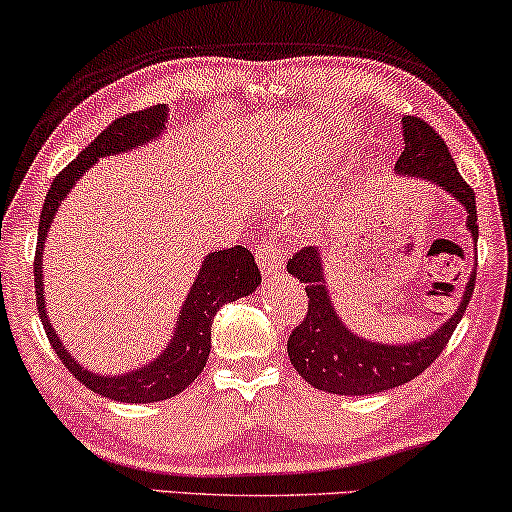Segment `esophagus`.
I'll return each instance as SVG.
<instances>
[{
    "label": "esophagus",
    "mask_w": 512,
    "mask_h": 512,
    "mask_svg": "<svg viewBox=\"0 0 512 512\" xmlns=\"http://www.w3.org/2000/svg\"><path fill=\"white\" fill-rule=\"evenodd\" d=\"M284 258H287V249H284V244H280L277 240L263 242L261 251H258V265H261L263 275L265 277L282 275Z\"/></svg>",
    "instance_id": "esophagus-1"
}]
</instances>
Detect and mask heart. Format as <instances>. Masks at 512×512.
Segmentation results:
<instances>
[{"instance_id": "b5f03b06", "label": "heart", "mask_w": 512, "mask_h": 512, "mask_svg": "<svg viewBox=\"0 0 512 512\" xmlns=\"http://www.w3.org/2000/svg\"><path fill=\"white\" fill-rule=\"evenodd\" d=\"M284 171H282V188L284 190H294V192H298V190H303L305 188V183H308V178H305L303 174H296L294 169L291 167H282Z\"/></svg>"}]
</instances>
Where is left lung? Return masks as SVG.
Wrapping results in <instances>:
<instances>
[{"instance_id":"left-lung-1","label":"left lung","mask_w":512,"mask_h":512,"mask_svg":"<svg viewBox=\"0 0 512 512\" xmlns=\"http://www.w3.org/2000/svg\"><path fill=\"white\" fill-rule=\"evenodd\" d=\"M402 126L404 152L397 159V171L404 176L426 178L451 192L466 209V225L477 240L480 232H477L475 190L463 181L442 136L435 134L426 119L414 115L404 117ZM287 270L305 284V296H308V313L289 334V360L310 386L336 395L383 393L423 374L447 348L475 289V275H470L459 310L437 329V334L411 345H381L362 341L338 320L329 301L317 249L303 247L296 251L289 258Z\"/></svg>"}]
</instances>
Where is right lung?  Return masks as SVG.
<instances>
[{
	"label": "right lung",
	"instance_id": "obj_1",
	"mask_svg": "<svg viewBox=\"0 0 512 512\" xmlns=\"http://www.w3.org/2000/svg\"><path fill=\"white\" fill-rule=\"evenodd\" d=\"M167 119V105H150V108L126 112L117 117L108 129L94 138L89 148L79 152L77 159L65 167L61 174L53 178L49 195L44 199L42 216H39V235H37V254H35V296L39 320L44 324L46 338L51 348L61 357V362L70 369V374L77 378L82 386L94 390L101 397H110L117 402L145 404L169 400L190 386L195 378L202 374L211 350V322L225 303L237 301V298L249 296L261 282V272L254 261V254L244 247H232L223 251H214L204 258L202 270H199L195 284H192L188 298L183 303V313L178 317L174 341L159 355L155 362L131 371L124 376H98L79 367L75 357H70L63 348L61 338L51 329L49 317L44 310L42 296V249L46 232L56 216L58 207L68 195L72 185L86 169L94 167L98 157L117 155V152L134 150L136 145H143L150 138L159 136Z\"/></svg>",
	"mask_w": 512,
	"mask_h": 512
}]
</instances>
